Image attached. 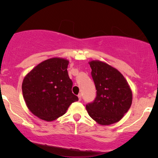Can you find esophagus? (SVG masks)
Here are the masks:
<instances>
[{
	"instance_id": "obj_1",
	"label": "esophagus",
	"mask_w": 158,
	"mask_h": 158,
	"mask_svg": "<svg viewBox=\"0 0 158 158\" xmlns=\"http://www.w3.org/2000/svg\"><path fill=\"white\" fill-rule=\"evenodd\" d=\"M78 97H79V100H81V94H78Z\"/></svg>"
}]
</instances>
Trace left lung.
<instances>
[{"instance_id": "left-lung-1", "label": "left lung", "mask_w": 158, "mask_h": 158, "mask_svg": "<svg viewBox=\"0 0 158 158\" xmlns=\"http://www.w3.org/2000/svg\"><path fill=\"white\" fill-rule=\"evenodd\" d=\"M97 90L94 102L86 105L92 119L102 126L117 123L131 106L132 92L123 74L107 63L89 62Z\"/></svg>"}]
</instances>
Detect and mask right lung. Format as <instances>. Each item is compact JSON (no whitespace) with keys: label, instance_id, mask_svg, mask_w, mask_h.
<instances>
[{"label":"right lung","instance_id":"add662e5","mask_svg":"<svg viewBox=\"0 0 158 158\" xmlns=\"http://www.w3.org/2000/svg\"><path fill=\"white\" fill-rule=\"evenodd\" d=\"M68 64V60L61 58L47 59L23 79L22 93L27 108L43 120H55L66 113L70 104L79 100L72 93Z\"/></svg>","mask_w":158,"mask_h":158}]
</instances>
